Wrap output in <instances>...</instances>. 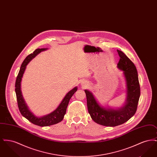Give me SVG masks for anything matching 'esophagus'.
<instances>
[{
	"label": "esophagus",
	"instance_id": "34e87169",
	"mask_svg": "<svg viewBox=\"0 0 157 157\" xmlns=\"http://www.w3.org/2000/svg\"><path fill=\"white\" fill-rule=\"evenodd\" d=\"M81 85H82V86H86L88 85V83L86 82H83L81 83Z\"/></svg>",
	"mask_w": 157,
	"mask_h": 157
}]
</instances>
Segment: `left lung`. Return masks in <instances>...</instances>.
I'll return each mask as SVG.
<instances>
[{"instance_id":"1","label":"left lung","mask_w":157,"mask_h":157,"mask_svg":"<svg viewBox=\"0 0 157 157\" xmlns=\"http://www.w3.org/2000/svg\"><path fill=\"white\" fill-rule=\"evenodd\" d=\"M120 59L117 67L123 71L126 81L127 98L125 104L118 109L106 108L98 103L93 94L85 90L87 106L90 117L98 124L106 127H115L128 121L136 111L140 97V85L136 68L127 55L117 50Z\"/></svg>"}]
</instances>
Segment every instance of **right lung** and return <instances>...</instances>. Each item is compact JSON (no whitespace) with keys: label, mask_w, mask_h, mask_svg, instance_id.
<instances>
[{"label":"right lung","mask_w":157,"mask_h":157,"mask_svg":"<svg viewBox=\"0 0 157 157\" xmlns=\"http://www.w3.org/2000/svg\"><path fill=\"white\" fill-rule=\"evenodd\" d=\"M47 48H42V49H36L33 52L29 55L25 59L23 60L22 64L21 67L19 74L16 78V83H15V92L16 95V99L17 102V105L22 115L25 118L32 124L36 125L40 127H46L50 126L52 125L56 124L62 121L63 119L64 115L66 113L67 108L69 104V100L75 94L78 88L76 86L74 89L70 90L65 97L63 99L62 101L58 107L52 112L49 114H48L45 116L38 117L35 116L33 113L31 112L26 103L25 102L24 98L23 97L21 91V81L23 75L26 69V65L29 63L31 60L34 58L38 53L46 50Z\"/></svg>","instance_id":"1"}]
</instances>
